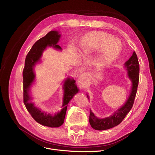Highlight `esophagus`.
Listing matches in <instances>:
<instances>
[{"label":"esophagus","instance_id":"obj_1","mask_svg":"<svg viewBox=\"0 0 155 155\" xmlns=\"http://www.w3.org/2000/svg\"><path fill=\"white\" fill-rule=\"evenodd\" d=\"M87 78V75L85 74H82L79 76V78L78 79V83L79 86H82L85 83V80Z\"/></svg>","mask_w":155,"mask_h":155}]
</instances>
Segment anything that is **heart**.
<instances>
[{
    "mask_svg": "<svg viewBox=\"0 0 155 155\" xmlns=\"http://www.w3.org/2000/svg\"><path fill=\"white\" fill-rule=\"evenodd\" d=\"M79 47L87 52H94L101 50L97 57V62L101 66L113 61L120 51V45L118 41L103 32H92L85 35L79 42Z\"/></svg>",
    "mask_w": 155,
    "mask_h": 155,
    "instance_id": "b5f03b06",
    "label": "heart"
}]
</instances>
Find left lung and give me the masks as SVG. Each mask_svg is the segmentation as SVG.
I'll return each mask as SVG.
<instances>
[{
    "label": "left lung",
    "mask_w": 155,
    "mask_h": 155,
    "mask_svg": "<svg viewBox=\"0 0 155 155\" xmlns=\"http://www.w3.org/2000/svg\"><path fill=\"white\" fill-rule=\"evenodd\" d=\"M125 67L128 71V76L133 83L129 99L124 106L120 108L112 116L104 119L97 118L91 110L90 116H89V122L92 127L95 130H104L119 125L132 109L137 92L140 71L139 62L135 51H134L133 55L125 63Z\"/></svg>",
    "instance_id": "8db88e82"
}]
</instances>
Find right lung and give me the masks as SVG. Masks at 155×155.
<instances>
[{"instance_id":"obj_1","label":"right lung","mask_w":155,"mask_h":155,"mask_svg":"<svg viewBox=\"0 0 155 155\" xmlns=\"http://www.w3.org/2000/svg\"><path fill=\"white\" fill-rule=\"evenodd\" d=\"M60 36L58 31H51L45 36L37 41L26 55L25 67L22 72L23 102L26 109L37 123L45 126L50 127H58L63 124L68 102L79 91L76 84L75 83L76 81L74 79L71 80L69 78L64 81L63 85L64 96L62 105L63 109L60 112H58L57 114H55L54 116L51 115L50 114H46V112L36 108L34 104L31 103V98L29 95L28 92L30 85L34 82L35 78L33 67H34L37 62L39 61L43 51L47 46H52L55 48L61 49L60 46L57 44Z\"/></svg>"}]
</instances>
